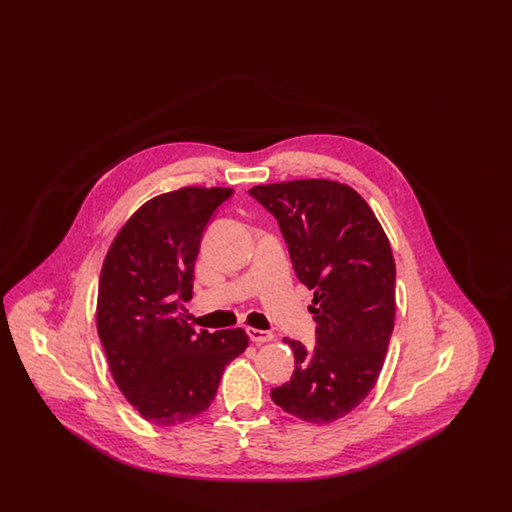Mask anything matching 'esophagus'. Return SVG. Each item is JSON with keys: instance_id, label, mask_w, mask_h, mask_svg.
<instances>
[{"instance_id": "esophagus-1", "label": "esophagus", "mask_w": 512, "mask_h": 512, "mask_svg": "<svg viewBox=\"0 0 512 512\" xmlns=\"http://www.w3.org/2000/svg\"><path fill=\"white\" fill-rule=\"evenodd\" d=\"M247 334H249V340L253 341V343H267V341L274 338L270 332L257 330V328H247Z\"/></svg>"}]
</instances>
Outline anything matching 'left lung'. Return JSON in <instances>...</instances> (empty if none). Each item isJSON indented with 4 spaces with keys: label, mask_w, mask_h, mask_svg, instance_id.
Returning <instances> with one entry per match:
<instances>
[{
    "label": "left lung",
    "mask_w": 512,
    "mask_h": 512,
    "mask_svg": "<svg viewBox=\"0 0 512 512\" xmlns=\"http://www.w3.org/2000/svg\"><path fill=\"white\" fill-rule=\"evenodd\" d=\"M249 194L276 217L299 282L315 292L317 345L307 351L284 338L295 368L270 397L305 422H336L363 403L386 361L395 320L390 240L365 199L338 180L261 184Z\"/></svg>",
    "instance_id": "obj_1"
}]
</instances>
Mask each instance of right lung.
Here are the masks:
<instances>
[{
    "mask_svg": "<svg viewBox=\"0 0 512 512\" xmlns=\"http://www.w3.org/2000/svg\"><path fill=\"white\" fill-rule=\"evenodd\" d=\"M230 188L184 186L122 224L99 274L96 324L111 376L147 422L169 428L207 411L224 366L249 345L242 328L195 332L178 311L192 297L205 224Z\"/></svg>",
    "mask_w": 512,
    "mask_h": 512,
    "instance_id": "obj_1",
    "label": "right lung"
}]
</instances>
